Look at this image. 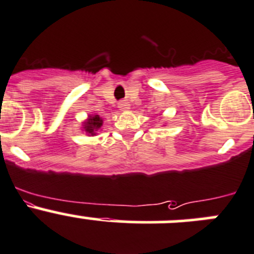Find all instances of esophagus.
I'll return each mask as SVG.
<instances>
[{
	"instance_id": "1",
	"label": "esophagus",
	"mask_w": 254,
	"mask_h": 254,
	"mask_svg": "<svg viewBox=\"0 0 254 254\" xmlns=\"http://www.w3.org/2000/svg\"><path fill=\"white\" fill-rule=\"evenodd\" d=\"M118 106H119L120 110L125 111V110H127V109L130 108V104L127 103V100H122V101H119V104H118Z\"/></svg>"
}]
</instances>
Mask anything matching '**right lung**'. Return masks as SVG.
I'll list each match as a JSON object with an SVG mask.
<instances>
[{"mask_svg":"<svg viewBox=\"0 0 254 254\" xmlns=\"http://www.w3.org/2000/svg\"><path fill=\"white\" fill-rule=\"evenodd\" d=\"M101 125H103V120H101L100 116L99 115L89 116V120L85 123L84 129H85V131L89 132V134L95 135V131L100 129Z\"/></svg>","mask_w":254,"mask_h":254,"instance_id":"obj_1","label":"right lung"}]
</instances>
